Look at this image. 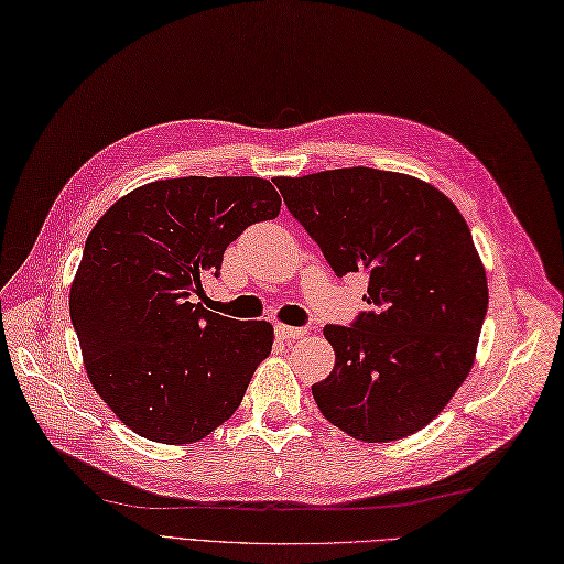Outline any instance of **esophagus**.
<instances>
[{"label":"esophagus","instance_id":"obj_1","mask_svg":"<svg viewBox=\"0 0 564 564\" xmlns=\"http://www.w3.org/2000/svg\"><path fill=\"white\" fill-rule=\"evenodd\" d=\"M275 334H278V338H282V340H296V338H303V336L307 334V328H303V326L278 324V326H275Z\"/></svg>","mask_w":564,"mask_h":564}]
</instances>
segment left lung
<instances>
[{"instance_id": "8db88e82", "label": "left lung", "mask_w": 564, "mask_h": 564, "mask_svg": "<svg viewBox=\"0 0 564 564\" xmlns=\"http://www.w3.org/2000/svg\"><path fill=\"white\" fill-rule=\"evenodd\" d=\"M338 278L368 273L371 305L324 326L336 352L313 384L322 415L366 443L430 424L467 380L488 313V280L451 198L411 174L340 167L273 180Z\"/></svg>"}]
</instances>
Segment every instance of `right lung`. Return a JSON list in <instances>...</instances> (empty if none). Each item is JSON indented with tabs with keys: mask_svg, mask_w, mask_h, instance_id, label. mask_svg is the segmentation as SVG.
<instances>
[{
	"mask_svg": "<svg viewBox=\"0 0 564 564\" xmlns=\"http://www.w3.org/2000/svg\"><path fill=\"white\" fill-rule=\"evenodd\" d=\"M280 207L261 177L161 180L116 200L90 230L69 315L93 390L134 434L193 443L238 411L273 326L191 296L219 275L226 247Z\"/></svg>",
	"mask_w": 564,
	"mask_h": 564,
	"instance_id": "obj_1",
	"label": "right lung"
}]
</instances>
